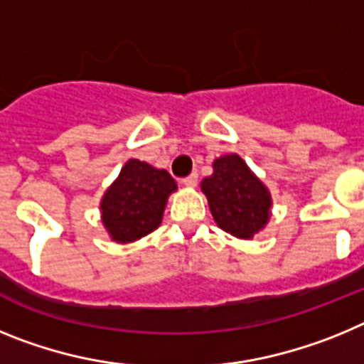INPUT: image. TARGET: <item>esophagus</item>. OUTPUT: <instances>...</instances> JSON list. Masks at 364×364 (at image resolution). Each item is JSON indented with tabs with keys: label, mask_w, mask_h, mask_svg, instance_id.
<instances>
[{
	"label": "esophagus",
	"mask_w": 364,
	"mask_h": 364,
	"mask_svg": "<svg viewBox=\"0 0 364 364\" xmlns=\"http://www.w3.org/2000/svg\"><path fill=\"white\" fill-rule=\"evenodd\" d=\"M198 182V175L197 173H191L189 176H186V178H182V184L188 186V188H195Z\"/></svg>",
	"instance_id": "1"
}]
</instances>
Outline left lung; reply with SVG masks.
Returning <instances> with one entry per match:
<instances>
[{"label": "left lung", "mask_w": 364, "mask_h": 364, "mask_svg": "<svg viewBox=\"0 0 364 364\" xmlns=\"http://www.w3.org/2000/svg\"><path fill=\"white\" fill-rule=\"evenodd\" d=\"M211 215L220 230L252 240L268 226L272 193L237 153L213 160V173L200 182Z\"/></svg>", "instance_id": "8db88e82"}]
</instances>
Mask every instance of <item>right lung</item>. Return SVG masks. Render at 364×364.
I'll return each instance as SVG.
<instances>
[{"mask_svg": "<svg viewBox=\"0 0 364 364\" xmlns=\"http://www.w3.org/2000/svg\"><path fill=\"white\" fill-rule=\"evenodd\" d=\"M176 182L166 169L129 159L100 200L102 224L118 244L136 242L162 224L167 198Z\"/></svg>", "mask_w": 364, "mask_h": 364, "instance_id": "obj_1", "label": "right lung"}]
</instances>
